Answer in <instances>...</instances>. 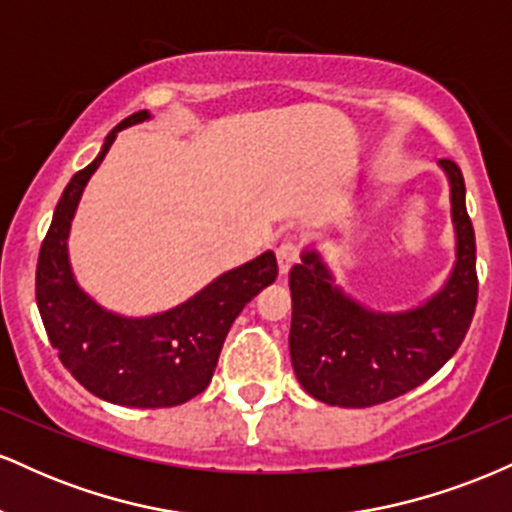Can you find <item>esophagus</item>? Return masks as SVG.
<instances>
[{"instance_id":"obj_1","label":"esophagus","mask_w":512,"mask_h":512,"mask_svg":"<svg viewBox=\"0 0 512 512\" xmlns=\"http://www.w3.org/2000/svg\"><path fill=\"white\" fill-rule=\"evenodd\" d=\"M298 255H301V250H298V245L293 243V240H284V243L276 248V262H279V272L286 274L293 264L298 262Z\"/></svg>"}]
</instances>
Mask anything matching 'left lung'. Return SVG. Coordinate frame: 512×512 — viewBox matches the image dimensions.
I'll list each match as a JSON object with an SVG mask.
<instances>
[{
    "mask_svg": "<svg viewBox=\"0 0 512 512\" xmlns=\"http://www.w3.org/2000/svg\"><path fill=\"white\" fill-rule=\"evenodd\" d=\"M450 178L457 262L448 284L407 313H373L337 286L313 250L289 274L291 363L308 395L332 407H373L426 383L460 349L477 308V243L464 207L462 170L440 158Z\"/></svg>",
    "mask_w": 512,
    "mask_h": 512,
    "instance_id": "obj_1",
    "label": "left lung"
}]
</instances>
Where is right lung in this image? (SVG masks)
<instances>
[{
  "instance_id": "add662e5",
  "label": "right lung",
  "mask_w": 512,
  "mask_h": 512,
  "mask_svg": "<svg viewBox=\"0 0 512 512\" xmlns=\"http://www.w3.org/2000/svg\"><path fill=\"white\" fill-rule=\"evenodd\" d=\"M149 120L146 110L125 117L93 163L69 180L40 245L35 301L62 366L96 397L122 407L161 409L207 390L223 339L245 303L274 284L279 267L264 252L211 281L195 298L154 317H120L76 286L67 257L69 223L88 178L101 166L117 132Z\"/></svg>"
}]
</instances>
